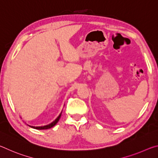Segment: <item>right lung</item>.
<instances>
[{
    "label": "right lung",
    "instance_id": "right-lung-1",
    "mask_svg": "<svg viewBox=\"0 0 158 158\" xmlns=\"http://www.w3.org/2000/svg\"><path fill=\"white\" fill-rule=\"evenodd\" d=\"M60 116H61V114L59 115V116H58L57 118L54 121H53L52 123H50V124L47 125H44V126H40V127H34V126H31V125H29V126L31 127H33V128H35V129H37V130H47V129H49V128L53 127L57 123L58 121H59Z\"/></svg>",
    "mask_w": 158,
    "mask_h": 158
}]
</instances>
